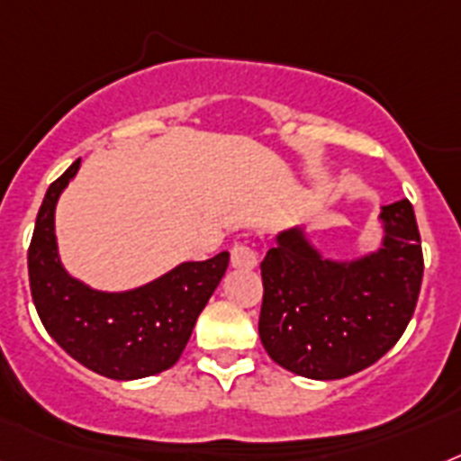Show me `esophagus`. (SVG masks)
Masks as SVG:
<instances>
[{"mask_svg": "<svg viewBox=\"0 0 461 461\" xmlns=\"http://www.w3.org/2000/svg\"><path fill=\"white\" fill-rule=\"evenodd\" d=\"M231 267L234 269H255L258 267V253L246 243H237L231 249Z\"/></svg>", "mask_w": 461, "mask_h": 461, "instance_id": "esophagus-1", "label": "esophagus"}]
</instances>
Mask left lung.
<instances>
[{
  "mask_svg": "<svg viewBox=\"0 0 461 461\" xmlns=\"http://www.w3.org/2000/svg\"><path fill=\"white\" fill-rule=\"evenodd\" d=\"M380 243L330 258L304 224L281 230L262 269L260 339L274 363L309 380H342L380 361L420 295L421 241L408 199L380 206Z\"/></svg>",
  "mask_w": 461,
  "mask_h": 461,
  "instance_id": "left-lung-1",
  "label": "left lung"
}]
</instances>
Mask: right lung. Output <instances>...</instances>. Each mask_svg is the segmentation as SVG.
Masks as SVG:
<instances>
[{"label":"right lung","instance_id":"obj_1","mask_svg":"<svg viewBox=\"0 0 461 461\" xmlns=\"http://www.w3.org/2000/svg\"><path fill=\"white\" fill-rule=\"evenodd\" d=\"M81 158L46 189L27 250L30 290L46 332L75 361L110 380L164 373L187 347L194 323L222 281L230 253L180 262L129 290H98L72 276L60 260L56 206Z\"/></svg>","mask_w":461,"mask_h":461}]
</instances>
